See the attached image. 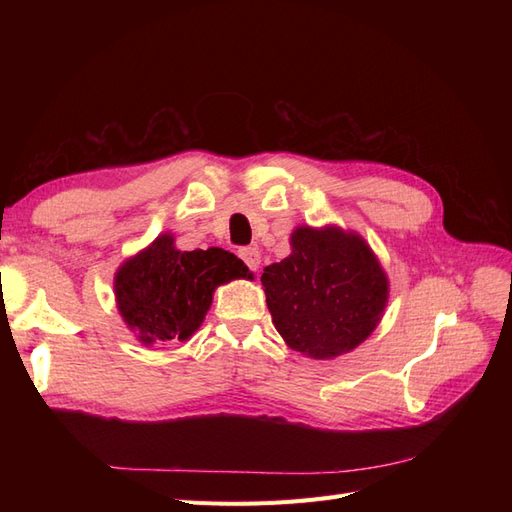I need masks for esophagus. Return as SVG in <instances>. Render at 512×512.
<instances>
[{"label": "esophagus", "mask_w": 512, "mask_h": 512, "mask_svg": "<svg viewBox=\"0 0 512 512\" xmlns=\"http://www.w3.org/2000/svg\"><path fill=\"white\" fill-rule=\"evenodd\" d=\"M239 256L252 271L260 269V252L256 247H243V250H239Z\"/></svg>", "instance_id": "obj_1"}]
</instances>
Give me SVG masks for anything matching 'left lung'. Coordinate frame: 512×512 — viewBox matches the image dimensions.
Listing matches in <instances>:
<instances>
[{"label":"left lung","mask_w":512,"mask_h":512,"mask_svg":"<svg viewBox=\"0 0 512 512\" xmlns=\"http://www.w3.org/2000/svg\"><path fill=\"white\" fill-rule=\"evenodd\" d=\"M292 252L260 282L277 333L309 359L342 356L374 333L389 303V275L369 243L335 224L297 226Z\"/></svg>","instance_id":"8db88e82"}]
</instances>
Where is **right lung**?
Instances as JSON below:
<instances>
[{
  "mask_svg": "<svg viewBox=\"0 0 512 512\" xmlns=\"http://www.w3.org/2000/svg\"><path fill=\"white\" fill-rule=\"evenodd\" d=\"M232 280H254L243 260L222 247L181 252L162 232L123 260L113 280L121 320L143 346L188 342L203 324L213 292Z\"/></svg>",
  "mask_w": 512,
  "mask_h": 512,
  "instance_id": "add662e5",
  "label": "right lung"
}]
</instances>
